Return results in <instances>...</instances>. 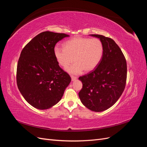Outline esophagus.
I'll use <instances>...</instances> for the list:
<instances>
[{
  "label": "esophagus",
  "instance_id": "34e87169",
  "mask_svg": "<svg viewBox=\"0 0 147 147\" xmlns=\"http://www.w3.org/2000/svg\"><path fill=\"white\" fill-rule=\"evenodd\" d=\"M71 78H72V81H74V80H76L77 79V77L73 76V75H71Z\"/></svg>",
  "mask_w": 147,
  "mask_h": 147
}]
</instances>
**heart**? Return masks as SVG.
Instances as JSON below:
<instances>
[{
	"mask_svg": "<svg viewBox=\"0 0 147 147\" xmlns=\"http://www.w3.org/2000/svg\"><path fill=\"white\" fill-rule=\"evenodd\" d=\"M64 47H56L55 56L59 64L64 67L75 62L67 68L72 74H78L83 70L85 72L94 70L104 54L103 43L97 38L76 37L66 41Z\"/></svg>",
	"mask_w": 147,
	"mask_h": 147,
	"instance_id": "obj_1",
	"label": "heart"
}]
</instances>
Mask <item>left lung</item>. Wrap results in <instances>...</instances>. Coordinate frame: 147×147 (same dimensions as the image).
Instances as JSON below:
<instances>
[{"instance_id": "8db88e82", "label": "left lung", "mask_w": 147, "mask_h": 147, "mask_svg": "<svg viewBox=\"0 0 147 147\" xmlns=\"http://www.w3.org/2000/svg\"><path fill=\"white\" fill-rule=\"evenodd\" d=\"M104 54L97 67L79 77L83 84L78 96L83 104L92 111L102 112L115 104L125 88L127 64L121 49L113 39L99 34Z\"/></svg>"}]
</instances>
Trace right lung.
Returning a JSON list of instances; mask_svg holds the SVG:
<instances>
[{
	"mask_svg": "<svg viewBox=\"0 0 147 147\" xmlns=\"http://www.w3.org/2000/svg\"><path fill=\"white\" fill-rule=\"evenodd\" d=\"M69 35L45 31L21 51L17 64L16 83L22 96L34 107L45 110L56 104L70 81L55 56L56 44Z\"/></svg>",
	"mask_w": 147,
	"mask_h": 147,
	"instance_id": "add662e5",
	"label": "right lung"
}]
</instances>
